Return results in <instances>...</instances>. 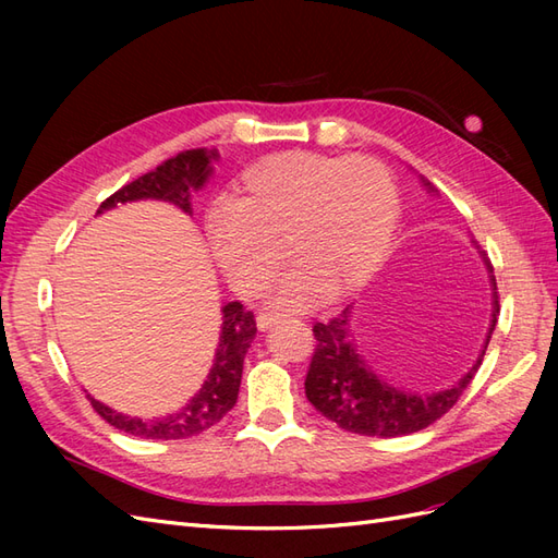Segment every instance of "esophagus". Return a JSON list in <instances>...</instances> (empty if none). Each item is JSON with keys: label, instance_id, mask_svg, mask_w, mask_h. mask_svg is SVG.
<instances>
[{"label": "esophagus", "instance_id": "esophagus-1", "mask_svg": "<svg viewBox=\"0 0 558 558\" xmlns=\"http://www.w3.org/2000/svg\"><path fill=\"white\" fill-rule=\"evenodd\" d=\"M281 316L277 314V312H258V316H256V324H258V328L260 330H267L269 326L272 324H277Z\"/></svg>", "mask_w": 558, "mask_h": 558}]
</instances>
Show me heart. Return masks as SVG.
<instances>
[{"mask_svg":"<svg viewBox=\"0 0 558 558\" xmlns=\"http://www.w3.org/2000/svg\"><path fill=\"white\" fill-rule=\"evenodd\" d=\"M398 221L391 172L367 156L286 150L251 165L232 202L207 214L216 265L242 295H258L283 256L293 263L277 289L302 310L340 298L381 265Z\"/></svg>","mask_w":558,"mask_h":558,"instance_id":"1","label":"heart"}]
</instances>
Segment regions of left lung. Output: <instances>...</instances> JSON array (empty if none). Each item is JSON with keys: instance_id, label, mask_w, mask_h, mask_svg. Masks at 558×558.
I'll return each mask as SVG.
<instances>
[{"instance_id": "8db88e82", "label": "left lung", "mask_w": 558, "mask_h": 558, "mask_svg": "<svg viewBox=\"0 0 558 558\" xmlns=\"http://www.w3.org/2000/svg\"><path fill=\"white\" fill-rule=\"evenodd\" d=\"M430 185V183H426ZM488 272H494L492 265H486ZM494 286V310L492 324H488L486 342L475 365L456 381L453 386L430 396H416L410 391H400L396 386L381 381L373 369L365 365L361 353L353 344V335L349 318V307L326 324H314L316 349L307 369L305 393L314 404L316 412L335 421L337 426L359 433V435H377V437H398L424 430L437 418L445 416L480 369L484 353L492 340L496 320H498V289L492 275Z\"/></svg>"}]
</instances>
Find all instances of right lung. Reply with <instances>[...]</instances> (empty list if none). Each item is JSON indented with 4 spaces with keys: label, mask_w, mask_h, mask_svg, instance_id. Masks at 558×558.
<instances>
[{
    "label": "right lung",
    "mask_w": 558,
    "mask_h": 558,
    "mask_svg": "<svg viewBox=\"0 0 558 558\" xmlns=\"http://www.w3.org/2000/svg\"><path fill=\"white\" fill-rule=\"evenodd\" d=\"M216 158V150L207 148L181 150L174 158L158 165L154 172H146L144 177L134 179L132 183L123 185L121 191H116L111 197H107L102 205H99L97 214L134 199L172 202L181 211L193 214L191 193L207 183L211 174V160ZM221 312V340H218L211 369L205 384H202L199 391L191 398L185 408L160 418L142 421L137 416H125L121 412H116L107 408V404L95 400L93 396H88L93 410L113 428L130 433L134 437H144V440H183V437L199 435L202 430L218 424V421L234 408V402H238L244 356L253 342V337H256V318H253V312L242 307V302H228Z\"/></svg>",
    "instance_id": "add662e5"
}]
</instances>
